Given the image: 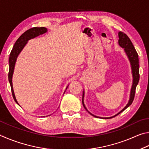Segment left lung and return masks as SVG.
Segmentation results:
<instances>
[{
    "label": "left lung",
    "mask_w": 149,
    "mask_h": 149,
    "mask_svg": "<svg viewBox=\"0 0 149 149\" xmlns=\"http://www.w3.org/2000/svg\"><path fill=\"white\" fill-rule=\"evenodd\" d=\"M118 44L120 46H121L122 48L124 49V51L126 52L127 57L130 60V64H131L132 67V75H133V84L131 89V92H130V100L128 101V103L127 104L126 106L122 109V110L119 112V113L112 117H109V118H103L105 119H109V118H112L113 117L116 116L121 113L122 111H124L125 109H126L130 105H132L133 101L134 100L135 97V89H136V87L138 84V82H139V57H138V54L137 53L136 50L134 48V45L132 42V41L130 40V38L127 36L126 34L124 33L123 32H121L120 31L118 33ZM84 92H83V97H82V103L83 105H84V108L86 110L88 111V110L86 108V107L84 104ZM91 114V113H90ZM92 116L95 117H97L93 114H91Z\"/></svg>",
    "instance_id": "obj_1"
}]
</instances>
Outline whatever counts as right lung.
<instances>
[{
	"label": "right lung",
	"mask_w": 149,
	"mask_h": 149,
	"mask_svg": "<svg viewBox=\"0 0 149 149\" xmlns=\"http://www.w3.org/2000/svg\"><path fill=\"white\" fill-rule=\"evenodd\" d=\"M47 29L45 27H33L31 28L30 29L26 31L25 33H23L22 35H21L17 40L15 42L13 48L12 49L11 52L10 54L9 57V72H8V80L10 84V86H11L12 93L13 95V98H14V101L17 104V101L15 99L14 90H13V86H12V76L13 73H14V67L15 64V61H16L17 57L18 55L24 48L26 44L27 43L28 40L30 39H32L40 35H42L47 32ZM68 87V86H67ZM66 88V89H67ZM19 105V104H18Z\"/></svg>",
	"instance_id": "1"
}]
</instances>
